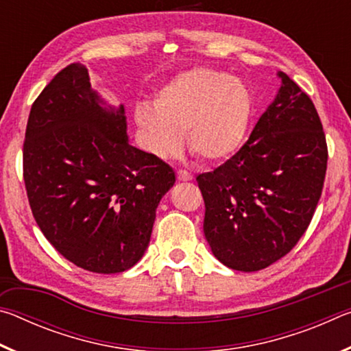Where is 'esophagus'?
I'll use <instances>...</instances> for the list:
<instances>
[{
    "label": "esophagus",
    "instance_id": "esophagus-1",
    "mask_svg": "<svg viewBox=\"0 0 351 351\" xmlns=\"http://www.w3.org/2000/svg\"><path fill=\"white\" fill-rule=\"evenodd\" d=\"M176 176H178V181H182V182L190 181L193 178L192 173H190V171H187V170H178Z\"/></svg>",
    "mask_w": 351,
    "mask_h": 351
}]
</instances>
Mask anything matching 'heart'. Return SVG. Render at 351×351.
<instances>
[{"label": "heart", "mask_w": 351, "mask_h": 351, "mask_svg": "<svg viewBox=\"0 0 351 351\" xmlns=\"http://www.w3.org/2000/svg\"><path fill=\"white\" fill-rule=\"evenodd\" d=\"M251 116L247 88L209 69L175 77L154 97L153 110L145 105L136 110L145 147L154 156H176L186 134L190 153L204 162L232 156L246 138Z\"/></svg>", "instance_id": "obj_1"}]
</instances>
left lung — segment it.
Instances as JSON below:
<instances>
[{
  "instance_id": "1",
  "label": "left lung",
  "mask_w": 351,
  "mask_h": 351,
  "mask_svg": "<svg viewBox=\"0 0 351 351\" xmlns=\"http://www.w3.org/2000/svg\"><path fill=\"white\" fill-rule=\"evenodd\" d=\"M249 139L215 170L197 176L204 235L230 269L276 263L310 226L322 195L328 147L313 100L287 74Z\"/></svg>"
}]
</instances>
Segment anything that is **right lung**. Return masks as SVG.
I'll use <instances>...</instances> for the list:
<instances>
[{
	"label": "right lung",
	"mask_w": 351,
	"mask_h": 351,
	"mask_svg": "<svg viewBox=\"0 0 351 351\" xmlns=\"http://www.w3.org/2000/svg\"><path fill=\"white\" fill-rule=\"evenodd\" d=\"M100 104L85 64L57 73L32 104L23 178L47 241L82 269L116 274L144 255L156 207L176 176L128 144L123 106Z\"/></svg>",
	"instance_id": "obj_1"
}]
</instances>
